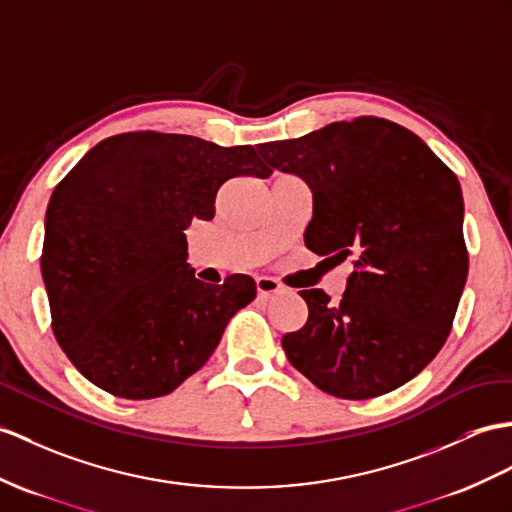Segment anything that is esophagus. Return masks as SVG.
I'll list each match as a JSON object with an SVG mask.
<instances>
[{
  "label": "esophagus",
  "mask_w": 512,
  "mask_h": 512,
  "mask_svg": "<svg viewBox=\"0 0 512 512\" xmlns=\"http://www.w3.org/2000/svg\"><path fill=\"white\" fill-rule=\"evenodd\" d=\"M256 291H258V297H271V295L282 291V284L273 278L260 276V278H256Z\"/></svg>",
  "instance_id": "esophagus-1"
}]
</instances>
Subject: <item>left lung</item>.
Returning a JSON list of instances; mask_svg holds the SVG:
<instances>
[{"instance_id":"1","label":"left lung","mask_w":512,"mask_h":512,"mask_svg":"<svg viewBox=\"0 0 512 512\" xmlns=\"http://www.w3.org/2000/svg\"><path fill=\"white\" fill-rule=\"evenodd\" d=\"M256 152L269 171L295 173L313 191L310 252L354 258L339 304L321 289L299 291L308 319L282 336L286 358L341 400L413 380L452 332L467 282L454 171L417 134L380 117L336 121Z\"/></svg>"}]
</instances>
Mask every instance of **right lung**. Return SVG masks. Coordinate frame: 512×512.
I'll use <instances>...</instances> for the list:
<instances>
[{
  "mask_svg": "<svg viewBox=\"0 0 512 512\" xmlns=\"http://www.w3.org/2000/svg\"><path fill=\"white\" fill-rule=\"evenodd\" d=\"M269 173L252 145L143 130L97 143L58 182L41 273L56 341L86 380L152 400L204 367L256 284L197 280L184 230L215 217L228 180Z\"/></svg>",
  "mask_w": 512,
  "mask_h": 512,
  "instance_id": "right-lung-1",
  "label": "right lung"
}]
</instances>
